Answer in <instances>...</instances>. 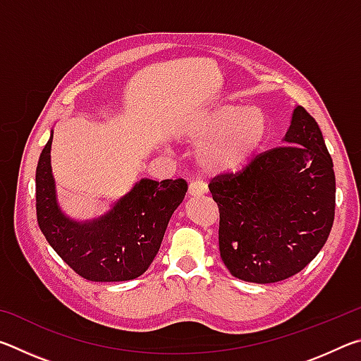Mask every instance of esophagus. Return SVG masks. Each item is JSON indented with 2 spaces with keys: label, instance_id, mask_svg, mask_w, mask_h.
<instances>
[{
  "label": "esophagus",
  "instance_id": "esophagus-1",
  "mask_svg": "<svg viewBox=\"0 0 361 361\" xmlns=\"http://www.w3.org/2000/svg\"><path fill=\"white\" fill-rule=\"evenodd\" d=\"M207 192V186L204 185L202 181H192L189 183V188H188V194L191 195V197H197V195H202Z\"/></svg>",
  "mask_w": 361,
  "mask_h": 361
}]
</instances>
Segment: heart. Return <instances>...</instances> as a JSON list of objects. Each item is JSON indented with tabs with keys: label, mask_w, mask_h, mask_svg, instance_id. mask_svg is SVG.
I'll return each mask as SVG.
<instances>
[{
	"label": "heart",
	"mask_w": 361,
	"mask_h": 361,
	"mask_svg": "<svg viewBox=\"0 0 361 361\" xmlns=\"http://www.w3.org/2000/svg\"><path fill=\"white\" fill-rule=\"evenodd\" d=\"M267 119L258 108L223 103L207 113L189 130V138L202 145L200 162L212 172L239 169L266 137Z\"/></svg>",
	"instance_id": "heart-1"
}]
</instances>
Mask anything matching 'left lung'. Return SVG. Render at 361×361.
<instances>
[{"label":"left lung","mask_w":361,"mask_h":361,"mask_svg":"<svg viewBox=\"0 0 361 361\" xmlns=\"http://www.w3.org/2000/svg\"><path fill=\"white\" fill-rule=\"evenodd\" d=\"M219 210V255L232 276L274 283L295 276L328 240L334 221L333 159L317 121L296 106L282 146L210 181Z\"/></svg>","instance_id":"1"}]
</instances>
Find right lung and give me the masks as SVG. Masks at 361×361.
<instances>
[{
  "mask_svg": "<svg viewBox=\"0 0 361 361\" xmlns=\"http://www.w3.org/2000/svg\"><path fill=\"white\" fill-rule=\"evenodd\" d=\"M51 145L52 133L36 167V215L49 245L90 282H126L142 276L161 248L188 183L142 178L105 215L79 223L65 216L57 204Z\"/></svg>",
  "mask_w": 361,
  "mask_h": 361,
  "instance_id": "1",
  "label": "right lung"
}]
</instances>
